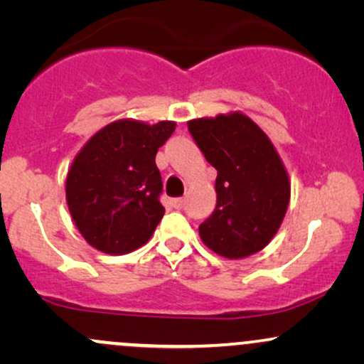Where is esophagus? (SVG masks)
I'll return each instance as SVG.
<instances>
[{
  "label": "esophagus",
  "mask_w": 364,
  "mask_h": 364,
  "mask_svg": "<svg viewBox=\"0 0 364 364\" xmlns=\"http://www.w3.org/2000/svg\"><path fill=\"white\" fill-rule=\"evenodd\" d=\"M171 205L176 208V210H179V208H183V205H185V200H183V198H173V200H171Z\"/></svg>",
  "instance_id": "1"
}]
</instances>
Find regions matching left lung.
I'll return each instance as SVG.
<instances>
[{"instance_id": "left-lung-1", "label": "left lung", "mask_w": 364, "mask_h": 364, "mask_svg": "<svg viewBox=\"0 0 364 364\" xmlns=\"http://www.w3.org/2000/svg\"><path fill=\"white\" fill-rule=\"evenodd\" d=\"M191 136L217 169V205L200 224L202 241L225 258L260 252L281 228L291 183L269 136L243 112L188 121Z\"/></svg>"}]
</instances>
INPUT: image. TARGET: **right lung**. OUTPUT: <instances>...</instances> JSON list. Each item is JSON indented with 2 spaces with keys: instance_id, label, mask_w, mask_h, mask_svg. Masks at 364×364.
I'll list each match as a JSON object with an SVG mask.
<instances>
[{
  "instance_id": "obj_1",
  "label": "right lung",
  "mask_w": 364,
  "mask_h": 364,
  "mask_svg": "<svg viewBox=\"0 0 364 364\" xmlns=\"http://www.w3.org/2000/svg\"><path fill=\"white\" fill-rule=\"evenodd\" d=\"M174 128V121H112L73 159L66 203L80 235L95 250L124 255L154 235L164 215L156 154Z\"/></svg>"
}]
</instances>
